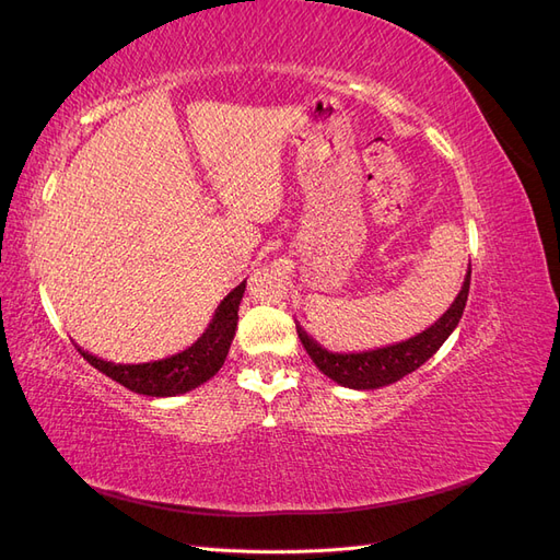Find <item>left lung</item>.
Wrapping results in <instances>:
<instances>
[{"mask_svg":"<svg viewBox=\"0 0 560 560\" xmlns=\"http://www.w3.org/2000/svg\"><path fill=\"white\" fill-rule=\"evenodd\" d=\"M469 280H471V266H467L463 290L451 303V308L439 317L432 327L395 346H385V348L366 350V352H329L299 325H296V334L301 338L303 348H306V352L311 354V360L315 362V366L334 383L352 387V389H378L389 383H397L404 376H409L411 371L425 364L432 354L444 346V341L453 334L457 322L463 317L467 294H469Z\"/></svg>","mask_w":560,"mask_h":560,"instance_id":"left-lung-1","label":"left lung"}]
</instances>
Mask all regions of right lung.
Returning a JSON list of instances; mask_svg holds the SVG:
<instances>
[{
  "label": "right lung",
  "mask_w": 560,
  "mask_h": 560,
  "mask_svg": "<svg viewBox=\"0 0 560 560\" xmlns=\"http://www.w3.org/2000/svg\"><path fill=\"white\" fill-rule=\"evenodd\" d=\"M245 294V282L235 287L233 292L224 296L219 303L212 322L208 329L202 331L198 341L186 348L173 358L156 360V362H144V364H116L100 360L89 350L77 346V350L83 354L91 366L103 371L105 376L112 381L121 383L124 387L132 389L138 395L147 397H175L184 395L189 389L208 383L219 369H222L231 341L235 336V327H238V308Z\"/></svg>",
  "instance_id": "add662e5"
}]
</instances>
